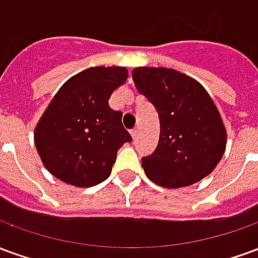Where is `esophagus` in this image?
Here are the masks:
<instances>
[{"label":"esophagus","mask_w":258,"mask_h":258,"mask_svg":"<svg viewBox=\"0 0 258 258\" xmlns=\"http://www.w3.org/2000/svg\"><path fill=\"white\" fill-rule=\"evenodd\" d=\"M130 133H131V137H133V138H137V135H138V130L137 128H133L131 130V131H130Z\"/></svg>","instance_id":"obj_1"}]
</instances>
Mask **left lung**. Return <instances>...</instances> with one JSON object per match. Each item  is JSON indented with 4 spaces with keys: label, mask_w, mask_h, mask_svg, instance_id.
<instances>
[{
    "label": "left lung",
    "mask_w": 258,
    "mask_h": 258,
    "mask_svg": "<svg viewBox=\"0 0 258 258\" xmlns=\"http://www.w3.org/2000/svg\"><path fill=\"white\" fill-rule=\"evenodd\" d=\"M133 80L160 120L156 151L142 157L146 177L173 189L207 177L225 152L227 131L205 87L167 68H135Z\"/></svg>",
    "instance_id": "8db88e82"
}]
</instances>
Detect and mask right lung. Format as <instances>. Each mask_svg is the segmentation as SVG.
<instances>
[{
	"label": "right lung",
	"instance_id": "obj_1",
	"mask_svg": "<svg viewBox=\"0 0 258 258\" xmlns=\"http://www.w3.org/2000/svg\"><path fill=\"white\" fill-rule=\"evenodd\" d=\"M120 66H96L64 83L42 113L34 144L42 164L66 184L88 188L110 175L117 151L133 138L123 113L109 106L113 91L125 83Z\"/></svg>",
	"mask_w": 258,
	"mask_h": 258
}]
</instances>
